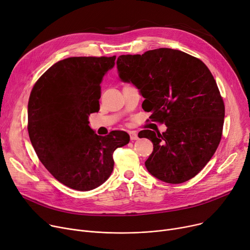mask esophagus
<instances>
[{
  "label": "esophagus",
  "instance_id": "obj_1",
  "mask_svg": "<svg viewBox=\"0 0 250 250\" xmlns=\"http://www.w3.org/2000/svg\"><path fill=\"white\" fill-rule=\"evenodd\" d=\"M129 138H130V141H136L138 140V134L137 132H135V130H130L129 132Z\"/></svg>",
  "mask_w": 250,
  "mask_h": 250
}]
</instances>
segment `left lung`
<instances>
[{
    "label": "left lung",
    "mask_w": 250,
    "mask_h": 250,
    "mask_svg": "<svg viewBox=\"0 0 250 250\" xmlns=\"http://www.w3.org/2000/svg\"><path fill=\"white\" fill-rule=\"evenodd\" d=\"M118 77L145 98L142 107L165 124L164 133L144 129L153 143L145 162L149 173L167 183L194 177L216 152L225 106L215 79L199 59L172 48L117 58Z\"/></svg>",
    "instance_id": "8db88e82"
}]
</instances>
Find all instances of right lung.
Masks as SVG:
<instances>
[{"instance_id":"add662e5","label":"right lung","mask_w":250,"mask_h":250,"mask_svg":"<svg viewBox=\"0 0 250 250\" xmlns=\"http://www.w3.org/2000/svg\"><path fill=\"white\" fill-rule=\"evenodd\" d=\"M113 57L59 61L38 79L28 101V134L39 160L70 188L100 187L113 170V152L129 142L123 130L98 136L89 115L99 110L100 84Z\"/></svg>"}]
</instances>
